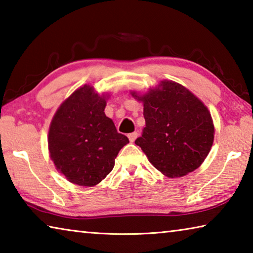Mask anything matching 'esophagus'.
Masks as SVG:
<instances>
[{"label":"esophagus","mask_w":253,"mask_h":253,"mask_svg":"<svg viewBox=\"0 0 253 253\" xmlns=\"http://www.w3.org/2000/svg\"><path fill=\"white\" fill-rule=\"evenodd\" d=\"M137 136H138V132L134 131V132H130V134H128V138H129V142L132 143L135 142V139L137 138Z\"/></svg>","instance_id":"34e87169"}]
</instances>
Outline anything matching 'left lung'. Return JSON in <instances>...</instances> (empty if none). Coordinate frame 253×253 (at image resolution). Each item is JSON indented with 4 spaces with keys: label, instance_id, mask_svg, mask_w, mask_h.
<instances>
[{
    "label": "left lung",
    "instance_id": "8db88e82",
    "mask_svg": "<svg viewBox=\"0 0 253 253\" xmlns=\"http://www.w3.org/2000/svg\"><path fill=\"white\" fill-rule=\"evenodd\" d=\"M143 101L146 126L135 144L148 161L169 177L193 172L207 158L214 139L213 121L202 101L184 85L163 80L145 95L132 91Z\"/></svg>",
    "mask_w": 253,
    "mask_h": 253
}]
</instances>
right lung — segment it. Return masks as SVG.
Wrapping results in <instances>:
<instances>
[{
	"label": "right lung",
	"instance_id": "obj_1",
	"mask_svg": "<svg viewBox=\"0 0 253 253\" xmlns=\"http://www.w3.org/2000/svg\"><path fill=\"white\" fill-rule=\"evenodd\" d=\"M106 97L84 84L54 114L49 128L51 160L68 181L95 186L114 169L115 158L129 143L105 115Z\"/></svg>",
	"mask_w": 253,
	"mask_h": 253
}]
</instances>
